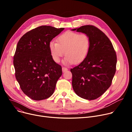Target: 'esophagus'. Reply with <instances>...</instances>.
Masks as SVG:
<instances>
[{"label":"esophagus","mask_w":132,"mask_h":132,"mask_svg":"<svg viewBox=\"0 0 132 132\" xmlns=\"http://www.w3.org/2000/svg\"><path fill=\"white\" fill-rule=\"evenodd\" d=\"M67 70H68V69L67 68L64 67H62V72H65L67 71Z\"/></svg>","instance_id":"obj_1"}]
</instances>
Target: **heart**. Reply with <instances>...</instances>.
Wrapping results in <instances>:
<instances>
[{
	"label": "heart",
	"mask_w": 132,
	"mask_h": 132,
	"mask_svg": "<svg viewBox=\"0 0 132 132\" xmlns=\"http://www.w3.org/2000/svg\"><path fill=\"white\" fill-rule=\"evenodd\" d=\"M57 42L51 41L48 48L53 60L59 62L65 54V64H79L86 58L90 47V39L87 34L66 32L57 38Z\"/></svg>",
	"instance_id": "1"
}]
</instances>
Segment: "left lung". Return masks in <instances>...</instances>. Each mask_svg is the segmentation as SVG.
<instances>
[{"instance_id":"8db88e82","label":"left lung","mask_w":132,"mask_h":132,"mask_svg":"<svg viewBox=\"0 0 132 132\" xmlns=\"http://www.w3.org/2000/svg\"><path fill=\"white\" fill-rule=\"evenodd\" d=\"M71 30L87 34L90 42L85 59L71 70L73 90L82 98L95 100L112 84L116 71V52L105 34L95 26H83Z\"/></svg>"}]
</instances>
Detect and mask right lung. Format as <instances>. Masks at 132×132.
I'll return each instance as SVG.
<instances>
[{
    "label": "right lung",
    "instance_id": "obj_1",
    "mask_svg": "<svg viewBox=\"0 0 132 132\" xmlns=\"http://www.w3.org/2000/svg\"><path fill=\"white\" fill-rule=\"evenodd\" d=\"M64 29L42 26L26 33L18 42L13 58L15 78L22 91L33 100L50 97L62 75L48 44Z\"/></svg>",
    "mask_w": 132,
    "mask_h": 132
}]
</instances>
